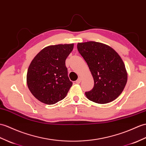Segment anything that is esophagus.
I'll return each instance as SVG.
<instances>
[{
  "mask_svg": "<svg viewBox=\"0 0 146 146\" xmlns=\"http://www.w3.org/2000/svg\"><path fill=\"white\" fill-rule=\"evenodd\" d=\"M81 78H79L76 81V83H78V84H79V83H81Z\"/></svg>",
  "mask_w": 146,
  "mask_h": 146,
  "instance_id": "1",
  "label": "esophagus"
}]
</instances>
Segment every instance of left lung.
<instances>
[{
    "mask_svg": "<svg viewBox=\"0 0 146 146\" xmlns=\"http://www.w3.org/2000/svg\"><path fill=\"white\" fill-rule=\"evenodd\" d=\"M77 48L94 79L93 88L85 92L88 99L98 104L116 100L123 92L127 80L120 56L110 46L96 42L78 43Z\"/></svg>",
    "mask_w": 146,
    "mask_h": 146,
    "instance_id": "left-lung-1",
    "label": "left lung"
}]
</instances>
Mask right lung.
Masks as SVG:
<instances>
[{"label":"right lung","mask_w":146,"mask_h":146,"mask_svg":"<svg viewBox=\"0 0 146 146\" xmlns=\"http://www.w3.org/2000/svg\"><path fill=\"white\" fill-rule=\"evenodd\" d=\"M73 46L72 43L46 46L32 61L27 71V86L42 103L53 104L62 100L72 86L65 60Z\"/></svg>","instance_id":"1"}]
</instances>
